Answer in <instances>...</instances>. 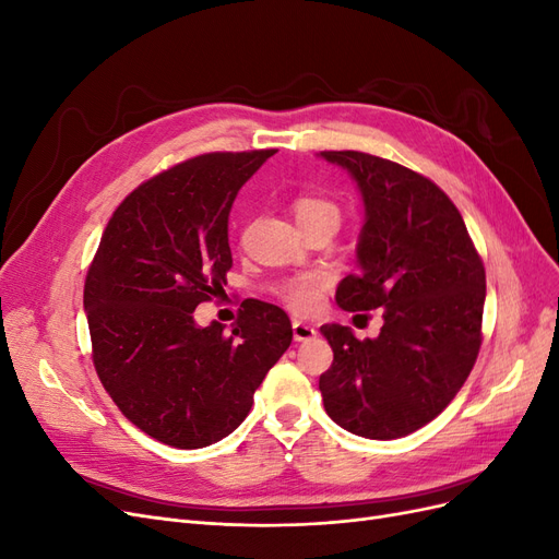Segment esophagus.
Wrapping results in <instances>:
<instances>
[{"instance_id": "esophagus-1", "label": "esophagus", "mask_w": 559, "mask_h": 559, "mask_svg": "<svg viewBox=\"0 0 559 559\" xmlns=\"http://www.w3.org/2000/svg\"><path fill=\"white\" fill-rule=\"evenodd\" d=\"M292 329H294V341H296V343L312 341V337L317 335L314 326L306 324V321H298V319H294V321H292Z\"/></svg>"}]
</instances>
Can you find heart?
<instances>
[{
  "label": "heart",
  "instance_id": "obj_1",
  "mask_svg": "<svg viewBox=\"0 0 559 559\" xmlns=\"http://www.w3.org/2000/svg\"><path fill=\"white\" fill-rule=\"evenodd\" d=\"M294 214L300 228L314 222H335L341 224V210L335 202L321 195H300L294 200ZM286 300L296 310H310L317 300V280H298L286 286Z\"/></svg>",
  "mask_w": 559,
  "mask_h": 559
}]
</instances>
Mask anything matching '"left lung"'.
I'll return each mask as SVG.
<instances>
[{
	"instance_id": "1",
	"label": "left lung",
	"mask_w": 559,
	"mask_h": 559,
	"mask_svg": "<svg viewBox=\"0 0 559 559\" xmlns=\"http://www.w3.org/2000/svg\"><path fill=\"white\" fill-rule=\"evenodd\" d=\"M364 200L357 275L335 289L347 312L382 308L378 337L349 326L319 331L333 364L319 378L329 417L343 429L392 441L441 415L480 349L485 267L464 218L433 181L361 151H321Z\"/></svg>"
}]
</instances>
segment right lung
I'll return each mask as SVG.
<instances>
[{"mask_svg":"<svg viewBox=\"0 0 559 559\" xmlns=\"http://www.w3.org/2000/svg\"><path fill=\"white\" fill-rule=\"evenodd\" d=\"M275 148L205 154L138 186L109 218L83 289L93 364L121 413L156 441L195 450L249 415L292 345L277 306L245 300L230 333L195 324L233 265L235 195Z\"/></svg>","mask_w":559,"mask_h":559,"instance_id":"add662e5","label":"right lung"}]
</instances>
